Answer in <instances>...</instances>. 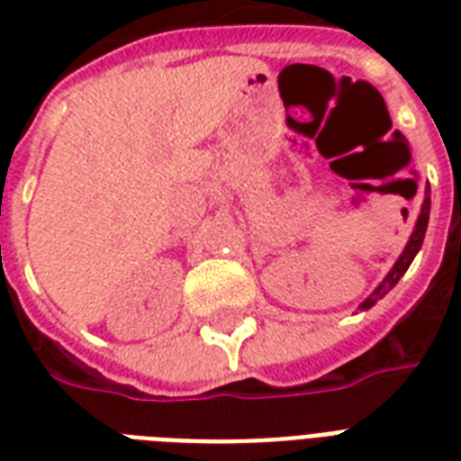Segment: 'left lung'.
I'll return each mask as SVG.
<instances>
[{
  "label": "left lung",
  "instance_id": "1",
  "mask_svg": "<svg viewBox=\"0 0 461 461\" xmlns=\"http://www.w3.org/2000/svg\"><path fill=\"white\" fill-rule=\"evenodd\" d=\"M429 215H430V188H426V198H423V205H421V212H419V220H416V227L414 231H411V237H409L407 246H404V251H402V256L397 258V263L393 266V270L387 273V277L383 282H380L378 287H375V292H373L368 299H366L364 303H361V311H366V308H371L373 303L378 302V299H383V296L390 292V289L400 282V277L404 273H407V267L411 266V260H414V256L419 253V249H421L423 244V237H426V227H429Z\"/></svg>",
  "mask_w": 461,
  "mask_h": 461
}]
</instances>
